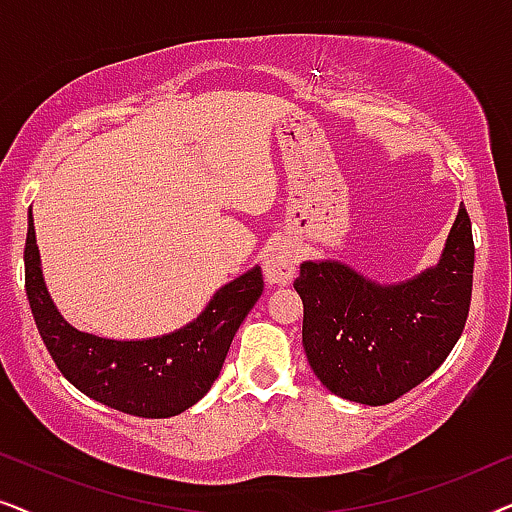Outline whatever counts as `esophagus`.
Returning <instances> with one entry per match:
<instances>
[{"label": "esophagus", "instance_id": "1", "mask_svg": "<svg viewBox=\"0 0 512 512\" xmlns=\"http://www.w3.org/2000/svg\"><path fill=\"white\" fill-rule=\"evenodd\" d=\"M298 249L291 242H275L263 254V275L268 284L284 286L296 277Z\"/></svg>", "mask_w": 512, "mask_h": 512}]
</instances>
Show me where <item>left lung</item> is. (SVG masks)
Listing matches in <instances>:
<instances>
[{
  "mask_svg": "<svg viewBox=\"0 0 512 512\" xmlns=\"http://www.w3.org/2000/svg\"><path fill=\"white\" fill-rule=\"evenodd\" d=\"M473 233L466 207L440 261L398 284H377L338 261H305L293 286L303 298L307 361L331 394L387 405L447 359L464 331L473 291Z\"/></svg>",
  "mask_w": 512,
  "mask_h": 512,
  "instance_id": "1",
  "label": "left lung"
}]
</instances>
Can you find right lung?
Returning a JSON list of instances; mask_svg holds the SVG:
<instances>
[{
    "instance_id": "obj_1",
    "label": "right lung",
    "mask_w": 512,
    "mask_h": 512,
    "mask_svg": "<svg viewBox=\"0 0 512 512\" xmlns=\"http://www.w3.org/2000/svg\"><path fill=\"white\" fill-rule=\"evenodd\" d=\"M25 291L34 321L60 373L81 394L135 417H174L207 394L221 373L237 328L263 293L261 268L221 286L198 319L146 340H109L83 333L48 296L30 209Z\"/></svg>"
}]
</instances>
